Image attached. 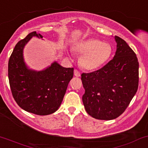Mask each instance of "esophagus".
Instances as JSON below:
<instances>
[{"instance_id": "34e87169", "label": "esophagus", "mask_w": 148, "mask_h": 148, "mask_svg": "<svg viewBox=\"0 0 148 148\" xmlns=\"http://www.w3.org/2000/svg\"><path fill=\"white\" fill-rule=\"evenodd\" d=\"M74 76H75V77H79L81 76V73L79 72V71L78 70H77V69H74Z\"/></svg>"}]
</instances>
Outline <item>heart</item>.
<instances>
[{
	"label": "heart",
	"mask_w": 148,
	"mask_h": 148,
	"mask_svg": "<svg viewBox=\"0 0 148 148\" xmlns=\"http://www.w3.org/2000/svg\"><path fill=\"white\" fill-rule=\"evenodd\" d=\"M74 51L80 55L79 63L82 68L92 71L103 66L112 53L111 45L97 38H88L78 43Z\"/></svg>",
	"instance_id": "heart-1"
}]
</instances>
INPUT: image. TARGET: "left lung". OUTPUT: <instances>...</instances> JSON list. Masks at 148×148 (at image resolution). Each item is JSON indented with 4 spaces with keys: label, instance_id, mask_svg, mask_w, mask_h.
Here are the masks:
<instances>
[{
    "label": "left lung",
    "instance_id": "left-lung-1",
    "mask_svg": "<svg viewBox=\"0 0 148 148\" xmlns=\"http://www.w3.org/2000/svg\"><path fill=\"white\" fill-rule=\"evenodd\" d=\"M116 50L106 65L91 73H83L82 97L86 111L100 120L117 118L125 111L138 87V58L126 42L114 36Z\"/></svg>",
    "mask_w": 148,
    "mask_h": 148
}]
</instances>
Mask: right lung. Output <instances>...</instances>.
<instances>
[{"label":"right lung","instance_id":"right-lung-1","mask_svg":"<svg viewBox=\"0 0 148 148\" xmlns=\"http://www.w3.org/2000/svg\"><path fill=\"white\" fill-rule=\"evenodd\" d=\"M43 38L36 32L29 34L14 47L8 62V79L12 96L21 108L37 115L54 113L60 106L74 68H65L56 61L40 71L29 69L23 51L32 37Z\"/></svg>","mask_w":148,"mask_h":148}]
</instances>
